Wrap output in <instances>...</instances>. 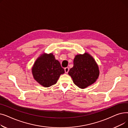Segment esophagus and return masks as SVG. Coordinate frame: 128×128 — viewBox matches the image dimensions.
Returning a JSON list of instances; mask_svg holds the SVG:
<instances>
[{
    "label": "esophagus",
    "mask_w": 128,
    "mask_h": 128,
    "mask_svg": "<svg viewBox=\"0 0 128 128\" xmlns=\"http://www.w3.org/2000/svg\"><path fill=\"white\" fill-rule=\"evenodd\" d=\"M64 70H65V72L66 73H68V72H69L70 69H69L68 68H64Z\"/></svg>",
    "instance_id": "34e87169"
}]
</instances>
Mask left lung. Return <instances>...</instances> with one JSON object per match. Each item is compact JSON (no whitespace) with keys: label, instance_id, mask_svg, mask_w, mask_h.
<instances>
[{"label":"left lung","instance_id":"8db88e82","mask_svg":"<svg viewBox=\"0 0 128 128\" xmlns=\"http://www.w3.org/2000/svg\"><path fill=\"white\" fill-rule=\"evenodd\" d=\"M68 74L75 84L84 89L96 82L99 76V70L94 60L86 53L76 56L74 66L70 69Z\"/></svg>","mask_w":128,"mask_h":128}]
</instances>
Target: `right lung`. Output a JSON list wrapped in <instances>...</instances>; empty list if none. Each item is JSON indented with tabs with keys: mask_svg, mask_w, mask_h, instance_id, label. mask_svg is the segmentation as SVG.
<instances>
[{
	"mask_svg": "<svg viewBox=\"0 0 128 128\" xmlns=\"http://www.w3.org/2000/svg\"><path fill=\"white\" fill-rule=\"evenodd\" d=\"M32 73L39 84L49 87L56 83L60 75L64 73V70L53 54H44L36 60Z\"/></svg>",
	"mask_w": 128,
	"mask_h": 128,
	"instance_id": "obj_1",
	"label": "right lung"
}]
</instances>
